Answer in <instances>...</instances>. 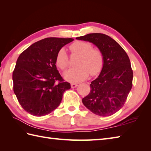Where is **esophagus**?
I'll return each mask as SVG.
<instances>
[{
	"label": "esophagus",
	"instance_id": "1",
	"mask_svg": "<svg viewBox=\"0 0 151 151\" xmlns=\"http://www.w3.org/2000/svg\"><path fill=\"white\" fill-rule=\"evenodd\" d=\"M78 84H76V83H71V84H70V86H71L72 88H75L76 87H77Z\"/></svg>",
	"mask_w": 151,
	"mask_h": 151
}]
</instances>
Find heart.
Listing matches in <instances>:
<instances>
[{"mask_svg":"<svg viewBox=\"0 0 151 151\" xmlns=\"http://www.w3.org/2000/svg\"><path fill=\"white\" fill-rule=\"evenodd\" d=\"M69 49L72 54H78V66L65 72V78L70 82H80L88 77L89 73L95 76L100 73L104 65V55L102 51L93 48L91 43L78 41L71 44ZM56 64L60 69L65 70L69 65V59L65 50L62 48L58 52Z\"/></svg>","mask_w":151,"mask_h":151,"instance_id":"1","label":"heart"}]
</instances>
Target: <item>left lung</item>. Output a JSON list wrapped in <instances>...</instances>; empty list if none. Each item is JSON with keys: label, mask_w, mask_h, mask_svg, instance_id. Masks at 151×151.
Masks as SVG:
<instances>
[{"label": "left lung", "mask_w": 151, "mask_h": 151, "mask_svg": "<svg viewBox=\"0 0 151 151\" xmlns=\"http://www.w3.org/2000/svg\"><path fill=\"white\" fill-rule=\"evenodd\" d=\"M76 39L93 43L104 55L101 74L91 82L90 92L82 99L83 104L99 116H110L123 108L132 87L129 58L119 44L106 34H89Z\"/></svg>", "instance_id": "left-lung-1"}]
</instances>
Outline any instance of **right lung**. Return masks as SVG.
Here are the masks:
<instances>
[{"label": "right lung", "mask_w": 151, "mask_h": 151, "mask_svg": "<svg viewBox=\"0 0 151 151\" xmlns=\"http://www.w3.org/2000/svg\"><path fill=\"white\" fill-rule=\"evenodd\" d=\"M72 38L47 37L24 50L13 71L14 91L22 108L34 116H44L58 106L70 88L56 66L58 50Z\"/></svg>", "instance_id": "obj_1"}]
</instances>
